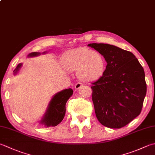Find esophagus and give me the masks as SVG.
Returning <instances> with one entry per match:
<instances>
[{"label": "esophagus", "instance_id": "esophagus-1", "mask_svg": "<svg viewBox=\"0 0 155 155\" xmlns=\"http://www.w3.org/2000/svg\"><path fill=\"white\" fill-rule=\"evenodd\" d=\"M82 85H83V84H82L81 83H77V84H75V89H79V88L82 86Z\"/></svg>", "mask_w": 155, "mask_h": 155}]
</instances>
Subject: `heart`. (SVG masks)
Masks as SVG:
<instances>
[{"mask_svg":"<svg viewBox=\"0 0 155 155\" xmlns=\"http://www.w3.org/2000/svg\"><path fill=\"white\" fill-rule=\"evenodd\" d=\"M62 65L69 71H77L78 78L84 82H92L101 77L105 68V60L97 50L85 47L71 50L64 54Z\"/></svg>","mask_w":155,"mask_h":155,"instance_id":"b5f03b06","label":"heart"}]
</instances>
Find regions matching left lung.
I'll return each instance as SVG.
<instances>
[{
    "label": "left lung",
    "instance_id": "8db88e82",
    "mask_svg": "<svg viewBox=\"0 0 155 155\" xmlns=\"http://www.w3.org/2000/svg\"><path fill=\"white\" fill-rule=\"evenodd\" d=\"M88 46L99 51L107 63L104 74L91 87L96 117L107 128H122L142 111L147 94L143 67L132 52L115 45Z\"/></svg>",
    "mask_w": 155,
    "mask_h": 155
}]
</instances>
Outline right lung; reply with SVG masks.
<instances>
[{
  "instance_id": "obj_1",
  "label": "right lung",
  "mask_w": 155,
  "mask_h": 155,
  "mask_svg": "<svg viewBox=\"0 0 155 155\" xmlns=\"http://www.w3.org/2000/svg\"><path fill=\"white\" fill-rule=\"evenodd\" d=\"M37 55H38L37 52H33L29 54L30 56ZM21 65H22L21 64H18L17 68L13 71L15 73H17ZM72 93H73L72 89H68L56 94L50 101L49 107L43 119L41 120V123L48 127L56 126L61 122L66 114V104Z\"/></svg>"
}]
</instances>
